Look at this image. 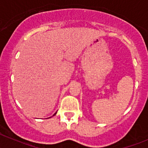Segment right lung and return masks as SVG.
<instances>
[{
    "label": "right lung",
    "mask_w": 148,
    "mask_h": 148,
    "mask_svg": "<svg viewBox=\"0 0 148 148\" xmlns=\"http://www.w3.org/2000/svg\"><path fill=\"white\" fill-rule=\"evenodd\" d=\"M56 114V113H55V114ZM54 114H53V116H54ZM49 118H50V117H49Z\"/></svg>",
    "instance_id": "1"
}]
</instances>
